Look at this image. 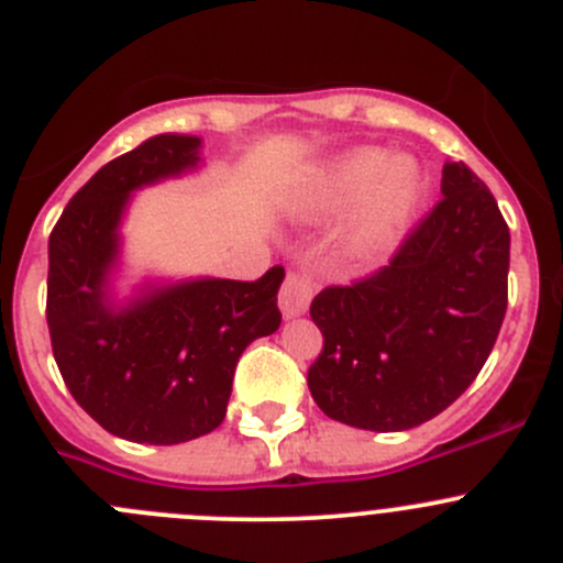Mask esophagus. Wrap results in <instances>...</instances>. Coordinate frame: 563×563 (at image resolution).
I'll return each instance as SVG.
<instances>
[{
    "label": "esophagus",
    "instance_id": "esophagus-1",
    "mask_svg": "<svg viewBox=\"0 0 563 563\" xmlns=\"http://www.w3.org/2000/svg\"><path fill=\"white\" fill-rule=\"evenodd\" d=\"M313 299V280L302 272H288L280 288V310L286 318L302 316Z\"/></svg>",
    "mask_w": 563,
    "mask_h": 563
}]
</instances>
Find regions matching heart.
<instances>
[{
  "label": "heart",
  "instance_id": "obj_1",
  "mask_svg": "<svg viewBox=\"0 0 563 563\" xmlns=\"http://www.w3.org/2000/svg\"><path fill=\"white\" fill-rule=\"evenodd\" d=\"M422 196V172L411 157H395L382 146H356L305 176L294 190L291 212L305 223L338 218L361 203L340 231L349 258L382 253Z\"/></svg>",
  "mask_w": 563,
  "mask_h": 563
}]
</instances>
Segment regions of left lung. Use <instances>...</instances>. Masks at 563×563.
Instances as JSON below:
<instances>
[{"label":"left lung","instance_id":"left-lung-1","mask_svg":"<svg viewBox=\"0 0 563 563\" xmlns=\"http://www.w3.org/2000/svg\"><path fill=\"white\" fill-rule=\"evenodd\" d=\"M441 196L389 266L310 305L323 349L308 387L329 419L376 433L417 428L490 356L507 313L509 229L465 163H446Z\"/></svg>","mask_w":563,"mask_h":563}]
</instances>
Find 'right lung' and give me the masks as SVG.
<instances>
[{
	"label": "right lung",
	"mask_w": 563,
	"mask_h": 563,
	"mask_svg": "<svg viewBox=\"0 0 563 563\" xmlns=\"http://www.w3.org/2000/svg\"><path fill=\"white\" fill-rule=\"evenodd\" d=\"M201 139L152 135L106 163L48 240V318L56 367L78 406L135 444H181L225 419L242 351L277 332L283 266L253 283L196 277L117 299L113 272L130 196L201 163Z\"/></svg>",
	"instance_id": "1"
}]
</instances>
